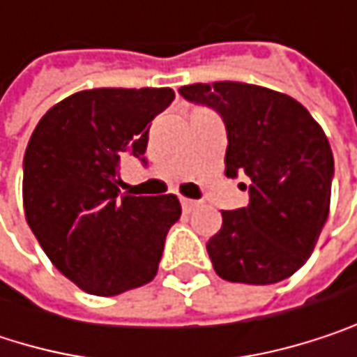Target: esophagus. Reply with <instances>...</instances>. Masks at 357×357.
<instances>
[{
    "instance_id": "34e87169",
    "label": "esophagus",
    "mask_w": 357,
    "mask_h": 357,
    "mask_svg": "<svg viewBox=\"0 0 357 357\" xmlns=\"http://www.w3.org/2000/svg\"><path fill=\"white\" fill-rule=\"evenodd\" d=\"M200 206V202L198 200H190V198H181V208L185 211V213H192L194 208H198Z\"/></svg>"
}]
</instances>
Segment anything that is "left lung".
Here are the masks:
<instances>
[{
	"instance_id": "1",
	"label": "left lung",
	"mask_w": 357,
	"mask_h": 357,
	"mask_svg": "<svg viewBox=\"0 0 357 357\" xmlns=\"http://www.w3.org/2000/svg\"><path fill=\"white\" fill-rule=\"evenodd\" d=\"M179 95L223 117L225 176L250 178L248 206L221 211L206 244L217 275L248 285L291 277L328 217L335 163L322 128L296 99L256 84L198 82Z\"/></svg>"
}]
</instances>
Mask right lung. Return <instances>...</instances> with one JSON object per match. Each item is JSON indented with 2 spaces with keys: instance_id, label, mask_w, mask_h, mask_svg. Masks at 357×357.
<instances>
[{
  "instance_id": "1",
  "label": "right lung",
  "mask_w": 357,
  "mask_h": 357,
  "mask_svg": "<svg viewBox=\"0 0 357 357\" xmlns=\"http://www.w3.org/2000/svg\"><path fill=\"white\" fill-rule=\"evenodd\" d=\"M172 89H93L49 109L24 153L26 223L53 266L93 296H117L155 279L176 194L119 192L126 157L142 163L149 123Z\"/></svg>"
}]
</instances>
